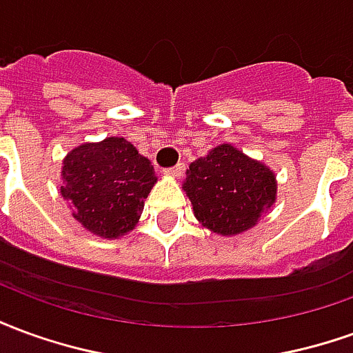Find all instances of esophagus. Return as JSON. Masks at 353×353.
I'll list each match as a JSON object with an SVG mask.
<instances>
[{
    "label": "esophagus",
    "mask_w": 353,
    "mask_h": 353,
    "mask_svg": "<svg viewBox=\"0 0 353 353\" xmlns=\"http://www.w3.org/2000/svg\"><path fill=\"white\" fill-rule=\"evenodd\" d=\"M164 174H166V176H170V177H176V179H179V177L185 174V164L181 162V164H177V166H174V168L164 170Z\"/></svg>",
    "instance_id": "34e87169"
}]
</instances>
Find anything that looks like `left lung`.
Here are the masks:
<instances>
[{"instance_id": "obj_1", "label": "left lung", "mask_w": 353, "mask_h": 353, "mask_svg": "<svg viewBox=\"0 0 353 353\" xmlns=\"http://www.w3.org/2000/svg\"><path fill=\"white\" fill-rule=\"evenodd\" d=\"M183 191L204 229L236 236L253 229L276 202L278 181L265 162L221 143L189 164Z\"/></svg>"}]
</instances>
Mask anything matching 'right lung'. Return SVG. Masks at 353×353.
I'll return each mask as SVG.
<instances>
[{
  "label": "right lung",
  "instance_id": "right-lung-1",
  "mask_svg": "<svg viewBox=\"0 0 353 353\" xmlns=\"http://www.w3.org/2000/svg\"><path fill=\"white\" fill-rule=\"evenodd\" d=\"M62 164L60 192L88 232L117 240L134 230L157 183L147 157L124 138L109 136L73 147Z\"/></svg>",
  "mask_w": 353,
  "mask_h": 353
}]
</instances>
